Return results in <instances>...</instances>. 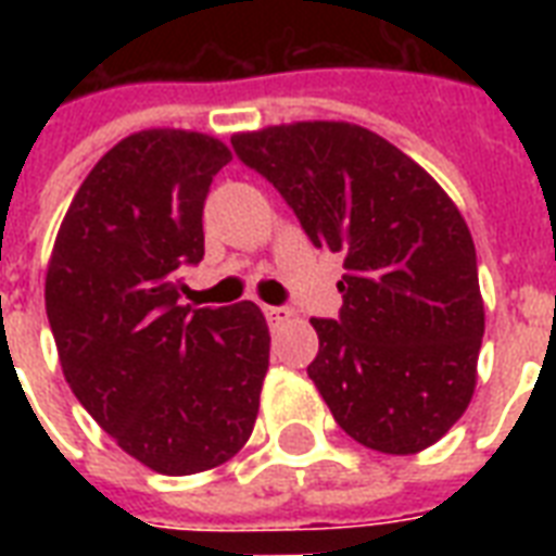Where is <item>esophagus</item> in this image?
<instances>
[{
	"mask_svg": "<svg viewBox=\"0 0 556 556\" xmlns=\"http://www.w3.org/2000/svg\"><path fill=\"white\" fill-rule=\"evenodd\" d=\"M262 312H265V320H268L270 326H279V323L291 320V314H294L291 308H286V305H265Z\"/></svg>",
	"mask_w": 556,
	"mask_h": 556,
	"instance_id": "1",
	"label": "esophagus"
}]
</instances>
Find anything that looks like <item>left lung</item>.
Returning a JSON list of instances; mask_svg holds the SVG:
<instances>
[{
    "instance_id": "1",
    "label": "left lung",
    "mask_w": 556,
    "mask_h": 556,
    "mask_svg": "<svg viewBox=\"0 0 556 556\" xmlns=\"http://www.w3.org/2000/svg\"><path fill=\"white\" fill-rule=\"evenodd\" d=\"M314 248L346 256L334 320L312 317L308 378L364 447L406 456L462 418L484 334L476 248L456 204L409 155L355 124L230 138Z\"/></svg>"
}]
</instances>
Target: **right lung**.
Wrapping results in <instances>:
<instances>
[{"label": "right lung", "instance_id": "add662e5", "mask_svg": "<svg viewBox=\"0 0 556 556\" xmlns=\"http://www.w3.org/2000/svg\"><path fill=\"white\" fill-rule=\"evenodd\" d=\"M230 150L181 129L112 147L74 195L46 277L68 387L141 465L218 467L251 439L270 334L253 303L181 305L204 260V201Z\"/></svg>", "mask_w": 556, "mask_h": 556}]
</instances>
